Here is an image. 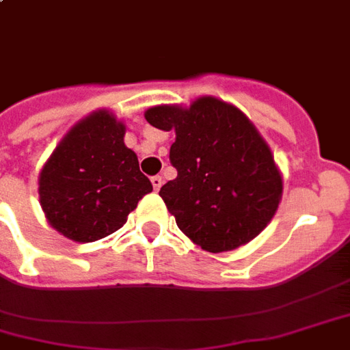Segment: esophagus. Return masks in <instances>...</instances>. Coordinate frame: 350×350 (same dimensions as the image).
I'll return each mask as SVG.
<instances>
[{
	"label": "esophagus",
	"mask_w": 350,
	"mask_h": 350,
	"mask_svg": "<svg viewBox=\"0 0 350 350\" xmlns=\"http://www.w3.org/2000/svg\"><path fill=\"white\" fill-rule=\"evenodd\" d=\"M152 185H154L155 191H159V189H161V185H163L161 176H154V178H152Z\"/></svg>",
	"instance_id": "obj_1"
}]
</instances>
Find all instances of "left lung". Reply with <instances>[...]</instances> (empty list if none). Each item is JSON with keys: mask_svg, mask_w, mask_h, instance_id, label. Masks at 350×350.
Here are the masks:
<instances>
[{"mask_svg": "<svg viewBox=\"0 0 350 350\" xmlns=\"http://www.w3.org/2000/svg\"><path fill=\"white\" fill-rule=\"evenodd\" d=\"M144 116L154 128L176 131L168 159L178 176L159 196L183 234L208 252L254 239L278 209L282 176L247 116L209 96L187 109L159 105Z\"/></svg>", "mask_w": 350, "mask_h": 350, "instance_id": "1", "label": "left lung"}]
</instances>
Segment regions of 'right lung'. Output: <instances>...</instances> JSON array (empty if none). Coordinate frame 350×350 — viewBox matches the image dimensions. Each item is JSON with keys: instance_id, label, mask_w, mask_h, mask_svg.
<instances>
[{"instance_id": "1", "label": "right lung", "mask_w": 350, "mask_h": 350, "mask_svg": "<svg viewBox=\"0 0 350 350\" xmlns=\"http://www.w3.org/2000/svg\"><path fill=\"white\" fill-rule=\"evenodd\" d=\"M40 206L57 232L77 243L107 237L124 226L152 183L135 152L124 144V124L98 111L70 129L44 165Z\"/></svg>"}]
</instances>
